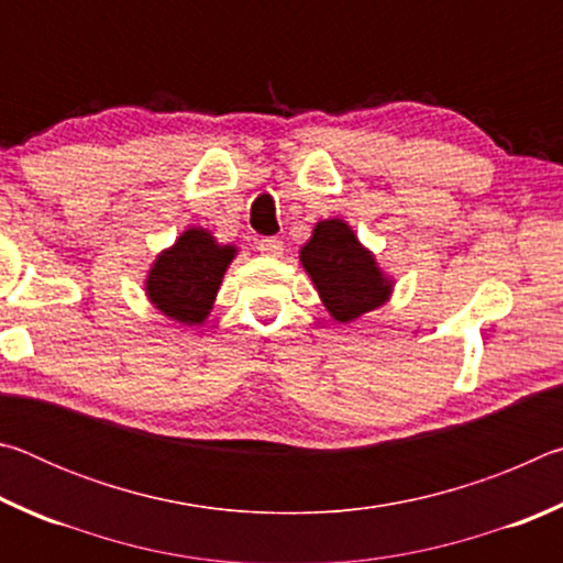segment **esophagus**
<instances>
[{
    "instance_id": "1",
    "label": "esophagus",
    "mask_w": 563,
    "mask_h": 563,
    "mask_svg": "<svg viewBox=\"0 0 563 563\" xmlns=\"http://www.w3.org/2000/svg\"><path fill=\"white\" fill-rule=\"evenodd\" d=\"M258 251L263 255H268V258H280V255H283V241H278V238H263V241L258 243Z\"/></svg>"
}]
</instances>
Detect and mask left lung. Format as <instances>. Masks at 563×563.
Instances as JSON below:
<instances>
[{
  "label": "left lung",
  "instance_id": "1",
  "mask_svg": "<svg viewBox=\"0 0 563 563\" xmlns=\"http://www.w3.org/2000/svg\"><path fill=\"white\" fill-rule=\"evenodd\" d=\"M300 265L330 318L342 325L383 308L393 298V275L379 268L375 253L360 243L342 218L316 223L310 241L300 247Z\"/></svg>",
  "mask_w": 563,
  "mask_h": 563
}]
</instances>
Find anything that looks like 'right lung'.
Segmentation results:
<instances>
[{
  "instance_id": "obj_1",
  "label": "right lung",
  "mask_w": 563,
  "mask_h": 563,
  "mask_svg": "<svg viewBox=\"0 0 563 563\" xmlns=\"http://www.w3.org/2000/svg\"><path fill=\"white\" fill-rule=\"evenodd\" d=\"M235 255L238 247L218 243L208 228H186L151 263L144 280L148 302L168 320L203 325Z\"/></svg>"
}]
</instances>
